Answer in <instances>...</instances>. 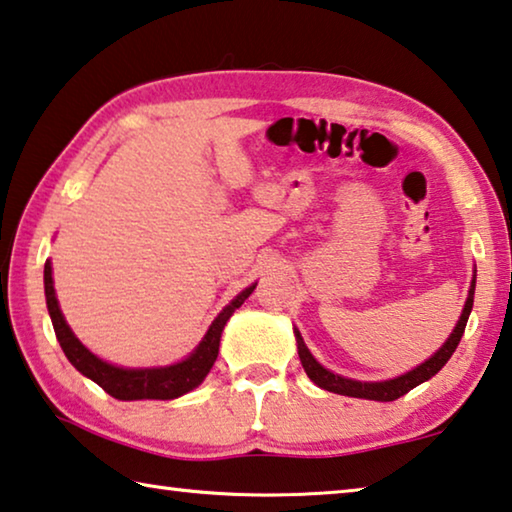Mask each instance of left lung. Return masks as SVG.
Returning a JSON list of instances; mask_svg holds the SVG:
<instances>
[{"instance_id":"1","label":"left lung","mask_w":512,"mask_h":512,"mask_svg":"<svg viewBox=\"0 0 512 512\" xmlns=\"http://www.w3.org/2000/svg\"><path fill=\"white\" fill-rule=\"evenodd\" d=\"M474 287H476V278L472 280V287H469V296H467L465 310H462V314H460V321L456 323V328H453L451 337L446 339L444 346L435 355H431V358H428L426 362H421L419 367H415L408 373H403V376H396L392 380H383V383H360V380L337 376V373L328 371L326 367H321V364L314 360V355L307 351V346L303 342V337H300V332L294 330L296 332V344H298V358H300V362H303V369H305L307 376H310L312 383L323 387V389H328V392H335V394H342V396H353V399H369V401H396V399H401V396L408 394L410 389H415L417 385L426 383L428 378H433L435 373L440 371L446 362H449L453 351H456L458 344H460L462 332H465L469 312H472Z\"/></svg>"}]
</instances>
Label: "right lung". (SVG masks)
<instances>
[{
    "instance_id": "right-lung-1",
    "label": "right lung",
    "mask_w": 512,
    "mask_h": 512,
    "mask_svg": "<svg viewBox=\"0 0 512 512\" xmlns=\"http://www.w3.org/2000/svg\"><path fill=\"white\" fill-rule=\"evenodd\" d=\"M255 287L257 285L243 289L241 294L234 298L221 314L216 316L214 323L207 330V335L202 337V342L198 344L196 351H193L186 360L170 364V367L125 369V367H116V364L100 360L75 337V332L70 330L66 319H63L59 300H56L50 259L45 262L47 312H50L56 339H59L63 353H66V358L79 373H84L86 378H91L93 383H97L104 389V392L120 401H141V399L170 401L186 392H191V389H196L202 380H205L209 369L214 367V362L218 358L221 332L225 328L227 319L234 314V310H239V307L243 305V300L253 294Z\"/></svg>"
}]
</instances>
